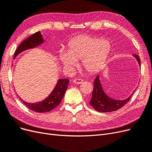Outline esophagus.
<instances>
[{
	"mask_svg": "<svg viewBox=\"0 0 152 152\" xmlns=\"http://www.w3.org/2000/svg\"><path fill=\"white\" fill-rule=\"evenodd\" d=\"M73 82L77 84H80L83 83V80L80 79H76L73 80Z\"/></svg>",
	"mask_w": 152,
	"mask_h": 152,
	"instance_id": "obj_1",
	"label": "esophagus"
}]
</instances>
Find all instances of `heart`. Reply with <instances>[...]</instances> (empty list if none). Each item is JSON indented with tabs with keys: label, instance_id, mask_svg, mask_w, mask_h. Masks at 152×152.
<instances>
[{
	"label": "heart",
	"instance_id": "heart-1",
	"mask_svg": "<svg viewBox=\"0 0 152 152\" xmlns=\"http://www.w3.org/2000/svg\"><path fill=\"white\" fill-rule=\"evenodd\" d=\"M112 50V44L107 39L82 35L69 41L66 54L61 53L59 59L66 68L76 65L75 61L82 60V66L91 73L100 71L105 66Z\"/></svg>",
	"mask_w": 152,
	"mask_h": 152
}]
</instances>
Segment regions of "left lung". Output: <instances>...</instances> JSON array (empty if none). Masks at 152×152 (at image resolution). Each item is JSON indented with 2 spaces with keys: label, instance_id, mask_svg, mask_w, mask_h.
Here are the masks:
<instances>
[{
  "label": "left lung",
  "instance_id": "left-lung-1",
  "mask_svg": "<svg viewBox=\"0 0 152 152\" xmlns=\"http://www.w3.org/2000/svg\"><path fill=\"white\" fill-rule=\"evenodd\" d=\"M133 56L136 58L140 66L141 61L140 57L136 54ZM132 94L133 93L130 95L129 97L124 100L112 99L104 92L100 82L99 76L98 75L94 81V89L89 103L96 111L100 112H111L116 111L124 107L130 100Z\"/></svg>",
  "mask_w": 152,
  "mask_h": 152
}]
</instances>
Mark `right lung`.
<instances>
[{
    "instance_id": "add662e5",
    "label": "right lung",
    "mask_w": 152,
    "mask_h": 152,
    "mask_svg": "<svg viewBox=\"0 0 152 152\" xmlns=\"http://www.w3.org/2000/svg\"><path fill=\"white\" fill-rule=\"evenodd\" d=\"M44 42V40L40 32H36V33L23 40V42H22L19 46L18 47L15 53V55H14V59H15L18 55L21 52L24 51L26 49L34 48L38 46L40 44H42ZM69 82L70 81L68 79H59L51 93L49 94V96H48L47 98H45L42 102L30 103L26 102L21 99L20 97L19 98L23 103H24L25 105H26V107H28L32 111L39 113L49 112L56 108L61 102L68 87Z\"/></svg>"
}]
</instances>
